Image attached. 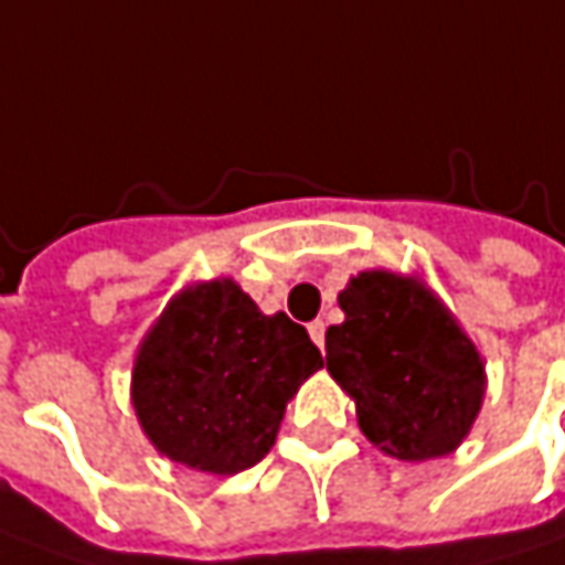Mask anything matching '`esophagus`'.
I'll return each instance as SVG.
<instances>
[{
    "instance_id": "obj_1",
    "label": "esophagus",
    "mask_w": 565,
    "mask_h": 565,
    "mask_svg": "<svg viewBox=\"0 0 565 565\" xmlns=\"http://www.w3.org/2000/svg\"><path fill=\"white\" fill-rule=\"evenodd\" d=\"M309 338H312V341H316V348L322 351V348H326V322H319V319H316V322H309Z\"/></svg>"
}]
</instances>
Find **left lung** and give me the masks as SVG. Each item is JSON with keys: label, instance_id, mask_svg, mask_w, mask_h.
Returning a JSON list of instances; mask_svg holds the SVG:
<instances>
[{"label": "left lung", "instance_id": "8db88e82", "mask_svg": "<svg viewBox=\"0 0 565 565\" xmlns=\"http://www.w3.org/2000/svg\"><path fill=\"white\" fill-rule=\"evenodd\" d=\"M326 363L356 402L363 436L402 461L449 455L483 402V360L424 284L363 271L338 294Z\"/></svg>", "mask_w": 565, "mask_h": 565}]
</instances>
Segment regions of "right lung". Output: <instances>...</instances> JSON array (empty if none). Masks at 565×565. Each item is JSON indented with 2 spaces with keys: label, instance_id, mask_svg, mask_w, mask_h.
<instances>
[{
  "label": "right lung",
  "instance_id": "1",
  "mask_svg": "<svg viewBox=\"0 0 565 565\" xmlns=\"http://www.w3.org/2000/svg\"><path fill=\"white\" fill-rule=\"evenodd\" d=\"M326 360L303 326L262 316L231 278L177 297L136 356L132 405L167 458L209 475L253 468L284 407Z\"/></svg>",
  "mask_w": 565,
  "mask_h": 565
}]
</instances>
